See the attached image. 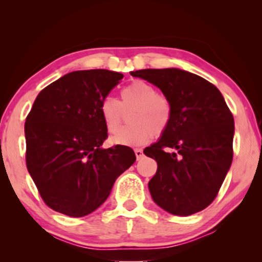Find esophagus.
Here are the masks:
<instances>
[{"instance_id": "obj_1", "label": "esophagus", "mask_w": 262, "mask_h": 262, "mask_svg": "<svg viewBox=\"0 0 262 262\" xmlns=\"http://www.w3.org/2000/svg\"><path fill=\"white\" fill-rule=\"evenodd\" d=\"M135 154H136V157H137V160L142 159V157L144 156V154H143L142 149H135Z\"/></svg>"}]
</instances>
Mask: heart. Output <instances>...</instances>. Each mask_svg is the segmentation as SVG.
Segmentation results:
<instances>
[{
  "label": "heart",
  "instance_id": "1",
  "mask_svg": "<svg viewBox=\"0 0 262 262\" xmlns=\"http://www.w3.org/2000/svg\"><path fill=\"white\" fill-rule=\"evenodd\" d=\"M121 100L105 98L100 103V116L106 130L116 132L127 114L128 125L111 137L117 145L136 146L144 144L151 137H160L168 130L173 118V107L166 95L145 81H134L120 93Z\"/></svg>",
  "mask_w": 262,
  "mask_h": 262
}]
</instances>
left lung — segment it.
Returning a JSON list of instances; mask_svg holds the SVG:
<instances>
[{
	"label": "left lung",
	"instance_id": "obj_1",
	"mask_svg": "<svg viewBox=\"0 0 262 262\" xmlns=\"http://www.w3.org/2000/svg\"><path fill=\"white\" fill-rule=\"evenodd\" d=\"M130 74L159 87L173 107L168 130L144 149L157 162L148 184L152 200L175 216L199 212L213 202L230 169L234 117L217 87L198 75L177 68Z\"/></svg>",
	"mask_w": 262,
	"mask_h": 262
}]
</instances>
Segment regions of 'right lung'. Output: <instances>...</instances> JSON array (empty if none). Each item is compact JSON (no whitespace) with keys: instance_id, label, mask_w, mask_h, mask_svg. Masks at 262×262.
Instances as JSON below:
<instances>
[{"instance_id":"obj_1","label":"right lung","mask_w":262,"mask_h":262,"mask_svg":"<svg viewBox=\"0 0 262 262\" xmlns=\"http://www.w3.org/2000/svg\"><path fill=\"white\" fill-rule=\"evenodd\" d=\"M124 77L105 69L64 75L39 93L25 123L26 166L46 205L83 217L108 198L136 161L125 145L103 149L100 103Z\"/></svg>"}]
</instances>
